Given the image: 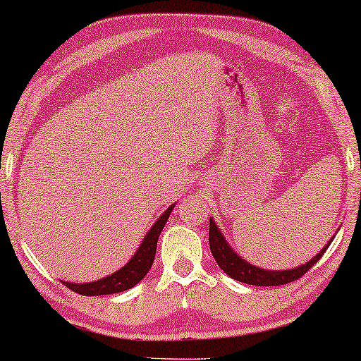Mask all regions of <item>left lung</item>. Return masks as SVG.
<instances>
[{"label": "left lung", "mask_w": 361, "mask_h": 361, "mask_svg": "<svg viewBox=\"0 0 361 361\" xmlns=\"http://www.w3.org/2000/svg\"><path fill=\"white\" fill-rule=\"evenodd\" d=\"M335 236L330 238L327 245L314 256L312 259H309L305 264H300L294 269H283V271H271L256 268L255 264H250L248 261H245L241 256L236 255V251L226 243L225 236L219 230V226L214 220L210 219V228H209V243L210 251L214 255L216 264L225 271L230 278H233L240 283L245 284H253V286H281V284H289L293 281L299 279L300 276H304L317 261L322 258L325 250L329 248V245L332 243Z\"/></svg>", "instance_id": "left-lung-1"}]
</instances>
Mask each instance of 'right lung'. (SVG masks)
Here are the masks:
<instances>
[{"instance_id":"add662e5","label":"right lung","mask_w":361,"mask_h":361,"mask_svg":"<svg viewBox=\"0 0 361 361\" xmlns=\"http://www.w3.org/2000/svg\"><path fill=\"white\" fill-rule=\"evenodd\" d=\"M172 209H174V205L167 207L164 214L156 220V224L151 226V230L147 231L145 238H142V243L140 245V248L136 250L135 256H133V258L128 261L121 269H118L116 273L106 276V278L93 281V283L78 284V283H67V281H62V283L66 284L68 289L73 290V293H78L82 295L116 294V293H123V290L126 289L135 288V286L147 274V271L151 269L152 261H154V256H156L157 240H159L161 231L164 228Z\"/></svg>"}]
</instances>
